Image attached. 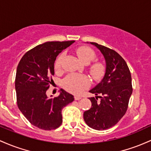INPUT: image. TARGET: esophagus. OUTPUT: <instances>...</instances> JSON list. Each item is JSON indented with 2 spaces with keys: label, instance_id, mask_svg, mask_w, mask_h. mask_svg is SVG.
<instances>
[{
  "label": "esophagus",
  "instance_id": "34e87169",
  "mask_svg": "<svg viewBox=\"0 0 151 151\" xmlns=\"http://www.w3.org/2000/svg\"><path fill=\"white\" fill-rule=\"evenodd\" d=\"M74 98H75V100L76 101H78V100H80V99H81V96H76L75 97H74Z\"/></svg>",
  "mask_w": 151,
  "mask_h": 151
}]
</instances>
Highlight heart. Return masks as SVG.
Masks as SVG:
<instances>
[{
  "instance_id": "obj_1",
  "label": "heart",
  "mask_w": 151,
  "mask_h": 151,
  "mask_svg": "<svg viewBox=\"0 0 151 151\" xmlns=\"http://www.w3.org/2000/svg\"><path fill=\"white\" fill-rule=\"evenodd\" d=\"M79 59L85 64H88L96 59V53L91 48L81 46L76 50ZM61 68V56L57 59L55 63V70H60ZM90 73L95 79H99L104 73V66L101 63H94L90 66ZM90 84V81L87 76L78 74H70L63 81L64 88L69 92L79 94L84 91Z\"/></svg>"
}]
</instances>
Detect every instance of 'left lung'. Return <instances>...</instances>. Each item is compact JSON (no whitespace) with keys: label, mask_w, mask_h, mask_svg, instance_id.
<instances>
[{"label":"left lung","mask_w":151,"mask_h":151,"mask_svg":"<svg viewBox=\"0 0 151 151\" xmlns=\"http://www.w3.org/2000/svg\"><path fill=\"white\" fill-rule=\"evenodd\" d=\"M90 43L103 54L106 73L102 81L89 91L96 96L89 98L92 106L84 112L83 119L91 128L103 130L115 126L126 113L133 92L131 75L126 62L117 52L96 43Z\"/></svg>","instance_id":"1"}]
</instances>
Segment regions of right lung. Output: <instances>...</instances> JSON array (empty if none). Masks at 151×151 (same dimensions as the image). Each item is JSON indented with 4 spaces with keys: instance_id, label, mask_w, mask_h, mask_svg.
<instances>
[{
    "instance_id": "right-lung-1",
    "label": "right lung",
    "mask_w": 151,
    "mask_h": 151,
    "mask_svg": "<svg viewBox=\"0 0 151 151\" xmlns=\"http://www.w3.org/2000/svg\"><path fill=\"white\" fill-rule=\"evenodd\" d=\"M74 42L52 41L37 45L22 57L17 67L15 87L18 108L40 129L58 128L63 121L62 109L74 101L73 96L63 89L58 97L48 98L46 95L56 57Z\"/></svg>"
}]
</instances>
